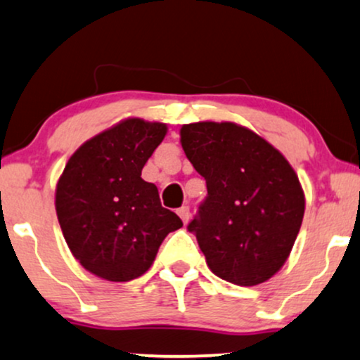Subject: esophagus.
Segmentation results:
<instances>
[{
  "mask_svg": "<svg viewBox=\"0 0 360 360\" xmlns=\"http://www.w3.org/2000/svg\"><path fill=\"white\" fill-rule=\"evenodd\" d=\"M177 214H179V217H181V219H183V222L186 224V222H188V221H189V217H191L189 206H183V207H179V209H177Z\"/></svg>",
  "mask_w": 360,
  "mask_h": 360,
  "instance_id": "34e87169",
  "label": "esophagus"
}]
</instances>
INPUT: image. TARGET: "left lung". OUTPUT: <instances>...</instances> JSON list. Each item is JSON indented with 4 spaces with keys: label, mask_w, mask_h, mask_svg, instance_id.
I'll return each mask as SVG.
<instances>
[{
    "label": "left lung",
    "mask_w": 360,
    "mask_h": 360,
    "mask_svg": "<svg viewBox=\"0 0 360 360\" xmlns=\"http://www.w3.org/2000/svg\"><path fill=\"white\" fill-rule=\"evenodd\" d=\"M181 144L207 195L188 231L214 274L256 285L284 266L304 217L297 174L266 139L234 122H193Z\"/></svg>",
    "instance_id": "left-lung-1"
}]
</instances>
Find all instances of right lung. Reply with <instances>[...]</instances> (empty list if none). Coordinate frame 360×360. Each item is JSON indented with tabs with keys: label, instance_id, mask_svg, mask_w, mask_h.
I'll return each instance as SVG.
<instances>
[{
	"label": "right lung",
	"instance_id": "add662e5",
	"mask_svg": "<svg viewBox=\"0 0 360 360\" xmlns=\"http://www.w3.org/2000/svg\"><path fill=\"white\" fill-rule=\"evenodd\" d=\"M166 131L162 122L131 117L86 141L66 162L56 186L58 221L91 274L112 282L143 276L166 236L183 227L141 177Z\"/></svg>",
	"mask_w": 360,
	"mask_h": 360
}]
</instances>
